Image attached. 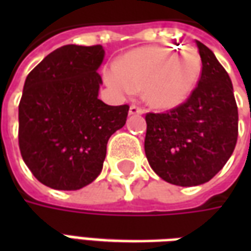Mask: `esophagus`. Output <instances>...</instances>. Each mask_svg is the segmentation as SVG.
Masks as SVG:
<instances>
[{
	"label": "esophagus",
	"instance_id": "1",
	"mask_svg": "<svg viewBox=\"0 0 251 251\" xmlns=\"http://www.w3.org/2000/svg\"><path fill=\"white\" fill-rule=\"evenodd\" d=\"M145 113V110L140 107V106H137V104H131L130 109H129V114L130 115H136V114H144Z\"/></svg>",
	"mask_w": 251,
	"mask_h": 251
}]
</instances>
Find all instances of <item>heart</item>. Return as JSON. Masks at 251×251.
Wrapping results in <instances>:
<instances>
[{
    "label": "heart",
    "mask_w": 251,
    "mask_h": 251,
    "mask_svg": "<svg viewBox=\"0 0 251 251\" xmlns=\"http://www.w3.org/2000/svg\"><path fill=\"white\" fill-rule=\"evenodd\" d=\"M201 74L194 48L174 52L165 47H141L117 59L107 80L122 94L142 88L144 99L156 109H174L191 97Z\"/></svg>",
    "instance_id": "1"
}]
</instances>
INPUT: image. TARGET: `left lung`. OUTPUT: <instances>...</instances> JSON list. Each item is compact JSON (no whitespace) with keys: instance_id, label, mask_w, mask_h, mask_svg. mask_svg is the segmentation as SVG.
Returning <instances> with one entry per match:
<instances>
[{"instance_id":"8db88e82","label":"left lung","mask_w":251,"mask_h":251,"mask_svg":"<svg viewBox=\"0 0 251 251\" xmlns=\"http://www.w3.org/2000/svg\"><path fill=\"white\" fill-rule=\"evenodd\" d=\"M201 59L198 86L184 103L148 113L145 154L165 181L192 187L210 181L234 152L238 107L232 83L214 52L196 41Z\"/></svg>"}]
</instances>
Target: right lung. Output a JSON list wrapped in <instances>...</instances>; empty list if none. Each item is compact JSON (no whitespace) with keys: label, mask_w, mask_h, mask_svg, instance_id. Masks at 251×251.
I'll return each instance as SVG.
<instances>
[{"label":"right lung","mask_w":251,"mask_h":251,"mask_svg":"<svg viewBox=\"0 0 251 251\" xmlns=\"http://www.w3.org/2000/svg\"><path fill=\"white\" fill-rule=\"evenodd\" d=\"M102 46L68 44L46 56L25 79L19 104V145L24 163L47 187L75 191L98 177L113 133L129 106L98 99Z\"/></svg>","instance_id":"add662e5"}]
</instances>
